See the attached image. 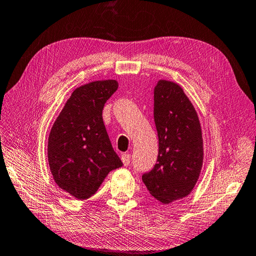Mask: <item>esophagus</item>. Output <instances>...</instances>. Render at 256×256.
Instances as JSON below:
<instances>
[{"label":"esophagus","mask_w":256,"mask_h":256,"mask_svg":"<svg viewBox=\"0 0 256 256\" xmlns=\"http://www.w3.org/2000/svg\"><path fill=\"white\" fill-rule=\"evenodd\" d=\"M121 160L123 162V165L124 166H128L130 165V160H131V156H130L128 154H123L121 156Z\"/></svg>","instance_id":"1"}]
</instances>
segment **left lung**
I'll list each match as a JSON object with an SVG mask.
<instances>
[{"label": "left lung", "mask_w": 256, "mask_h": 256, "mask_svg": "<svg viewBox=\"0 0 256 256\" xmlns=\"http://www.w3.org/2000/svg\"><path fill=\"white\" fill-rule=\"evenodd\" d=\"M154 121L158 157L142 180L154 198L168 204L187 197L198 182L204 162L202 131L182 86L164 79L154 89Z\"/></svg>", "instance_id": "obj_1"}]
</instances>
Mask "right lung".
<instances>
[{
  "label": "right lung",
  "mask_w": 256,
  "mask_h": 256,
  "mask_svg": "<svg viewBox=\"0 0 256 256\" xmlns=\"http://www.w3.org/2000/svg\"><path fill=\"white\" fill-rule=\"evenodd\" d=\"M116 80H98L74 89L48 138V164L57 186L78 200L94 194L113 170L123 164L103 123L104 103Z\"/></svg>",
  "instance_id": "obj_1"
}]
</instances>
